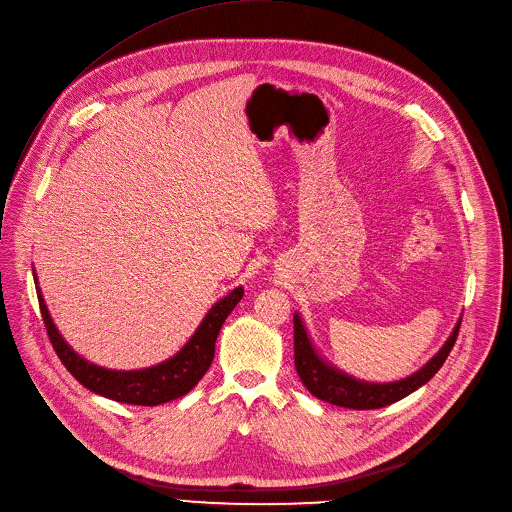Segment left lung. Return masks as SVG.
Listing matches in <instances>:
<instances>
[{
	"instance_id": "obj_1",
	"label": "left lung",
	"mask_w": 512,
	"mask_h": 512,
	"mask_svg": "<svg viewBox=\"0 0 512 512\" xmlns=\"http://www.w3.org/2000/svg\"><path fill=\"white\" fill-rule=\"evenodd\" d=\"M459 327L461 321L455 325L447 344L440 348V352L426 366L414 372L412 377L395 383H364L342 370L329 366L317 354L298 313H294V364L302 385L317 399H323L339 407H350V410H379V407H385L414 393L434 377L438 368L449 358L457 342Z\"/></svg>"
}]
</instances>
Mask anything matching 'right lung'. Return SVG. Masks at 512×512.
I'll return each mask as SVG.
<instances>
[{
    "label": "right lung",
    "instance_id": "obj_1",
    "mask_svg": "<svg viewBox=\"0 0 512 512\" xmlns=\"http://www.w3.org/2000/svg\"><path fill=\"white\" fill-rule=\"evenodd\" d=\"M34 284H39L37 276H34ZM243 294L245 290L238 286L228 296L218 300L206 319L201 321L197 331L191 335L189 342L181 348V352H177V356L144 370H109L84 360L65 344V339L53 325L45 298L37 288L43 323L47 327L53 350L57 352L63 366L92 393L133 405H160L179 399L201 381L214 360L218 333L234 306L241 302Z\"/></svg>",
    "mask_w": 512,
    "mask_h": 512
}]
</instances>
